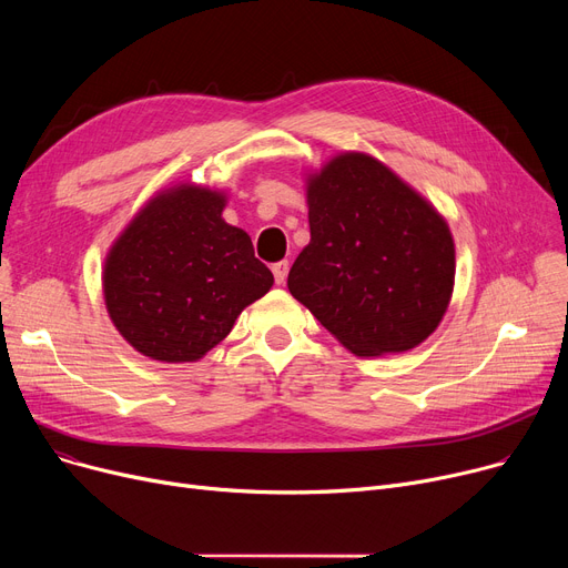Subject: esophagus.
Instances as JSON below:
<instances>
[{"label":"esophagus","instance_id":"obj_1","mask_svg":"<svg viewBox=\"0 0 568 568\" xmlns=\"http://www.w3.org/2000/svg\"><path fill=\"white\" fill-rule=\"evenodd\" d=\"M272 272H274V278H276V283H278V285H283V283L287 281L290 262H287V260H283V262H276V264L272 266Z\"/></svg>","mask_w":568,"mask_h":568}]
</instances>
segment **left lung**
<instances>
[{"label":"left lung","mask_w":568,"mask_h":568,"mask_svg":"<svg viewBox=\"0 0 568 568\" xmlns=\"http://www.w3.org/2000/svg\"><path fill=\"white\" fill-rule=\"evenodd\" d=\"M311 244L287 287L352 354L379 356L424 343L452 302L449 225L403 179L359 152L308 176Z\"/></svg>","instance_id":"obj_1"}]
</instances>
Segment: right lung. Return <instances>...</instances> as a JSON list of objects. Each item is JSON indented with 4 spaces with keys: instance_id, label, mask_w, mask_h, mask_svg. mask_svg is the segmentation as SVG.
<instances>
[{
    "instance_id": "1",
    "label": "right lung",
    "mask_w": 568,
    "mask_h": 568,
    "mask_svg": "<svg viewBox=\"0 0 568 568\" xmlns=\"http://www.w3.org/2000/svg\"><path fill=\"white\" fill-rule=\"evenodd\" d=\"M225 202L212 189L172 186L142 206L105 257L110 320L149 359H202L274 285L251 236L223 221Z\"/></svg>"
}]
</instances>
